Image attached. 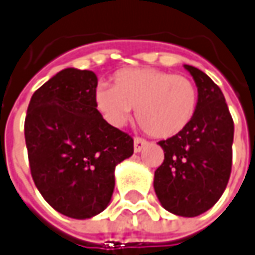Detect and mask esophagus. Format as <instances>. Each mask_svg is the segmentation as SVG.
<instances>
[{
	"mask_svg": "<svg viewBox=\"0 0 255 255\" xmlns=\"http://www.w3.org/2000/svg\"><path fill=\"white\" fill-rule=\"evenodd\" d=\"M146 145V141L145 139H142V138H135L134 139V150L138 153V152H141L142 148Z\"/></svg>",
	"mask_w": 255,
	"mask_h": 255,
	"instance_id": "esophagus-1",
	"label": "esophagus"
}]
</instances>
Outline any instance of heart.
Segmentation results:
<instances>
[{
  "label": "heart",
  "instance_id": "obj_1",
  "mask_svg": "<svg viewBox=\"0 0 255 255\" xmlns=\"http://www.w3.org/2000/svg\"><path fill=\"white\" fill-rule=\"evenodd\" d=\"M113 86L99 84L93 102L114 127H123L134 109L142 127L156 138H170L193 121L198 107L197 86L184 77L155 68L123 69Z\"/></svg>",
  "mask_w": 255,
  "mask_h": 255
}]
</instances>
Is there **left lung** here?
I'll list each match as a JSON object with an SVG mask.
<instances>
[{"mask_svg": "<svg viewBox=\"0 0 255 255\" xmlns=\"http://www.w3.org/2000/svg\"><path fill=\"white\" fill-rule=\"evenodd\" d=\"M184 68L197 85V113L181 132L159 142L164 160L153 188L166 211L194 218L214 207L228 186L235 126L219 86L201 69Z\"/></svg>", "mask_w": 255, "mask_h": 255, "instance_id": "1", "label": "left lung"}]
</instances>
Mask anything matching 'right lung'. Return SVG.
Segmentation results:
<instances>
[{
	"instance_id": "1",
	"label": "right lung",
	"mask_w": 255,
	"mask_h": 255,
	"mask_svg": "<svg viewBox=\"0 0 255 255\" xmlns=\"http://www.w3.org/2000/svg\"><path fill=\"white\" fill-rule=\"evenodd\" d=\"M96 86L95 72L62 69L33 93L26 114L33 181L57 212L74 219L105 211L116 166L134 153V139L99 113Z\"/></svg>"
}]
</instances>
